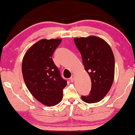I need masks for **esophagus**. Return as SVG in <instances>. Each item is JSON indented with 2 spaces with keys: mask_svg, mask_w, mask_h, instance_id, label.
I'll use <instances>...</instances> for the list:
<instances>
[{
  "mask_svg": "<svg viewBox=\"0 0 135 135\" xmlns=\"http://www.w3.org/2000/svg\"><path fill=\"white\" fill-rule=\"evenodd\" d=\"M74 79H75V76H74L73 75H71V76L70 77V81H71V82H73V81H74Z\"/></svg>",
  "mask_w": 135,
  "mask_h": 135,
  "instance_id": "34e87169",
  "label": "esophagus"
}]
</instances>
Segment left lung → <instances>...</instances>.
<instances>
[{
    "label": "left lung",
    "mask_w": 135,
    "mask_h": 135,
    "mask_svg": "<svg viewBox=\"0 0 135 135\" xmlns=\"http://www.w3.org/2000/svg\"><path fill=\"white\" fill-rule=\"evenodd\" d=\"M74 41L92 83L90 94L83 95L81 99L87 103H97L108 94L113 84L115 70L113 51L104 40L95 36L76 38Z\"/></svg>",
    "instance_id": "left-lung-1"
}]
</instances>
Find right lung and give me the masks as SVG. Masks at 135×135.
I'll return each instance as SVG.
<instances>
[{"label":"right lung","mask_w":135,"mask_h":135,"mask_svg":"<svg viewBox=\"0 0 135 135\" xmlns=\"http://www.w3.org/2000/svg\"><path fill=\"white\" fill-rule=\"evenodd\" d=\"M61 39L41 40L28 49L22 63L24 82L31 94L43 105L55 106L63 97L67 81L60 75L52 56Z\"/></svg>","instance_id":"add662e5"}]
</instances>
